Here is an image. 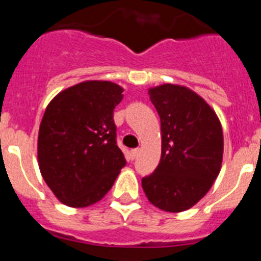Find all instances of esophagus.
<instances>
[{
  "label": "esophagus",
  "instance_id": "esophagus-1",
  "mask_svg": "<svg viewBox=\"0 0 261 261\" xmlns=\"http://www.w3.org/2000/svg\"><path fill=\"white\" fill-rule=\"evenodd\" d=\"M138 153H140V149H132L130 150V158L136 159L138 156Z\"/></svg>",
  "mask_w": 261,
  "mask_h": 261
}]
</instances>
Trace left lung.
Wrapping results in <instances>:
<instances>
[{
  "label": "left lung",
  "instance_id": "8db88e82",
  "mask_svg": "<svg viewBox=\"0 0 261 261\" xmlns=\"http://www.w3.org/2000/svg\"><path fill=\"white\" fill-rule=\"evenodd\" d=\"M161 119L162 154L153 174L142 177L147 200L165 212H184L204 197L222 165L223 133L211 106L188 87L149 89Z\"/></svg>",
  "mask_w": 261,
  "mask_h": 261
}]
</instances>
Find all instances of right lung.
I'll list each match as a JSON object with an SVG mask.
<instances>
[{
	"label": "right lung",
	"instance_id": "1",
	"mask_svg": "<svg viewBox=\"0 0 261 261\" xmlns=\"http://www.w3.org/2000/svg\"><path fill=\"white\" fill-rule=\"evenodd\" d=\"M123 91L108 81H85L57 94L45 108L39 168L62 204L85 208L98 202L125 166L114 123Z\"/></svg>",
	"mask_w": 261,
	"mask_h": 261
}]
</instances>
